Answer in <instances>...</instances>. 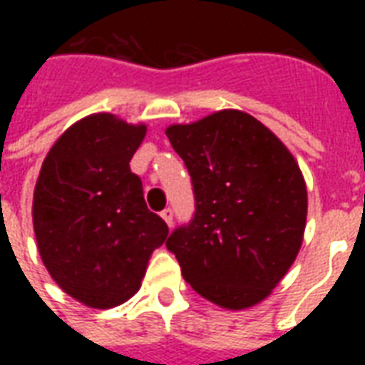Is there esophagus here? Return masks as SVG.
Returning <instances> with one entry per match:
<instances>
[{
	"mask_svg": "<svg viewBox=\"0 0 365 365\" xmlns=\"http://www.w3.org/2000/svg\"><path fill=\"white\" fill-rule=\"evenodd\" d=\"M160 217H162V219L166 221L168 227H172V222H174V211H172L170 207H166V209H164V211L160 213Z\"/></svg>",
	"mask_w": 365,
	"mask_h": 365,
	"instance_id": "obj_1",
	"label": "esophagus"
}]
</instances>
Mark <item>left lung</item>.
<instances>
[{
	"mask_svg": "<svg viewBox=\"0 0 365 365\" xmlns=\"http://www.w3.org/2000/svg\"><path fill=\"white\" fill-rule=\"evenodd\" d=\"M166 135L185 162L195 215L168 250L201 297L230 311L262 303L303 245L307 185L287 146L252 115L211 113Z\"/></svg>",
	"mask_w": 365,
	"mask_h": 365,
	"instance_id": "left-lung-1",
	"label": "left lung"
}]
</instances>
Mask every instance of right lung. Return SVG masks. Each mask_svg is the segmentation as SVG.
I'll return each instance as SVG.
<instances>
[{"instance_id": "add662e5", "label": "right lung", "mask_w": 365, "mask_h": 365, "mask_svg": "<svg viewBox=\"0 0 365 365\" xmlns=\"http://www.w3.org/2000/svg\"><path fill=\"white\" fill-rule=\"evenodd\" d=\"M144 136V123L88 115L52 144L36 180L33 229L41 260L60 289L91 309L133 297L168 237L128 166Z\"/></svg>"}]
</instances>
